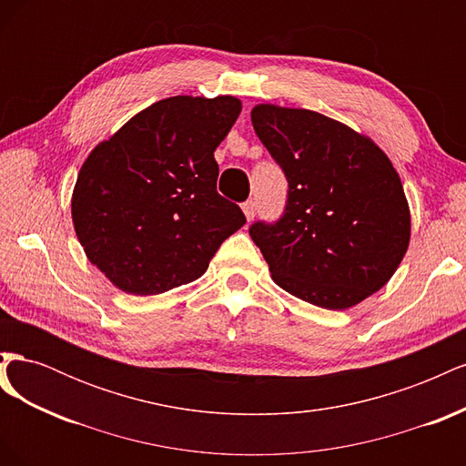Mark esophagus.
<instances>
[{
	"mask_svg": "<svg viewBox=\"0 0 466 466\" xmlns=\"http://www.w3.org/2000/svg\"><path fill=\"white\" fill-rule=\"evenodd\" d=\"M243 211H245V216H247V219L250 221L252 218L257 216V202L255 200H247L245 204H243Z\"/></svg>",
	"mask_w": 466,
	"mask_h": 466,
	"instance_id": "obj_1",
	"label": "esophagus"
}]
</instances>
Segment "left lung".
<instances>
[{"mask_svg": "<svg viewBox=\"0 0 466 466\" xmlns=\"http://www.w3.org/2000/svg\"><path fill=\"white\" fill-rule=\"evenodd\" d=\"M250 118L288 178L284 214L248 228L272 279L332 311L379 291L410 241V211L387 155L313 110L258 105Z\"/></svg>", "mask_w": 466, "mask_h": 466, "instance_id": "1", "label": "left lung"}]
</instances>
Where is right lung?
<instances>
[{
  "mask_svg": "<svg viewBox=\"0 0 466 466\" xmlns=\"http://www.w3.org/2000/svg\"><path fill=\"white\" fill-rule=\"evenodd\" d=\"M241 112L235 96H171L126 122L83 163L72 218L87 258L134 295L198 279L247 223L218 192L216 147Z\"/></svg>",
  "mask_w": 466,
  "mask_h": 466,
  "instance_id": "obj_1",
  "label": "right lung"
}]
</instances>
